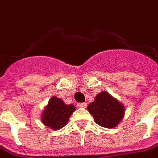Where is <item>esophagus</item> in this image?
Here are the masks:
<instances>
[{"instance_id":"1","label":"esophagus","mask_w":158,"mask_h":158,"mask_svg":"<svg viewBox=\"0 0 158 158\" xmlns=\"http://www.w3.org/2000/svg\"><path fill=\"white\" fill-rule=\"evenodd\" d=\"M77 106H79V107H86V106H87V103L85 102L78 103V104H77Z\"/></svg>"}]
</instances>
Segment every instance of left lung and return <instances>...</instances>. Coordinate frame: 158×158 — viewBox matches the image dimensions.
Returning a JSON list of instances; mask_svg holds the SVG:
<instances>
[{
	"mask_svg": "<svg viewBox=\"0 0 158 158\" xmlns=\"http://www.w3.org/2000/svg\"><path fill=\"white\" fill-rule=\"evenodd\" d=\"M87 108L95 122L104 128L116 127L125 113L124 106L106 91L99 93Z\"/></svg>",
	"mask_w": 158,
	"mask_h": 158,
	"instance_id": "left-lung-1",
	"label": "left lung"
}]
</instances>
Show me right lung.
<instances>
[{"label": "right lung", "mask_w": 158, "mask_h": 158, "mask_svg": "<svg viewBox=\"0 0 158 158\" xmlns=\"http://www.w3.org/2000/svg\"><path fill=\"white\" fill-rule=\"evenodd\" d=\"M75 109V106L72 104L67 105L62 100L56 96L52 97L42 113V123L54 130L62 129L67 124L71 114Z\"/></svg>", "instance_id": "obj_1"}]
</instances>
